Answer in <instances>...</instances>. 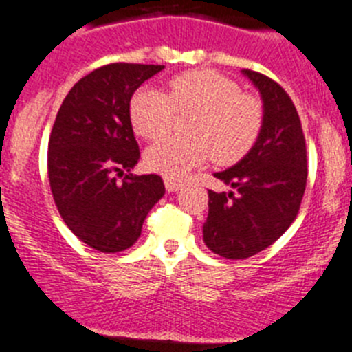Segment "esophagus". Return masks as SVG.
Returning a JSON list of instances; mask_svg holds the SVG:
<instances>
[{"instance_id":"esophagus-1","label":"esophagus","mask_w":352,"mask_h":352,"mask_svg":"<svg viewBox=\"0 0 352 352\" xmlns=\"http://www.w3.org/2000/svg\"><path fill=\"white\" fill-rule=\"evenodd\" d=\"M164 186H166V191H168V192H175V191H179L180 182L177 179H170V177H164Z\"/></svg>"}]
</instances>
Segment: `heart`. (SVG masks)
I'll return each instance as SVG.
<instances>
[{
    "instance_id": "heart-1",
    "label": "heart",
    "mask_w": 352,
    "mask_h": 352,
    "mask_svg": "<svg viewBox=\"0 0 352 352\" xmlns=\"http://www.w3.org/2000/svg\"><path fill=\"white\" fill-rule=\"evenodd\" d=\"M175 112L192 113L191 137L163 138L145 151L147 168L170 179H180L210 157L219 164L236 163L254 147L263 126L261 101L212 69L175 75L168 96L151 87L138 89L128 107L133 131L145 140L163 137Z\"/></svg>"
}]
</instances>
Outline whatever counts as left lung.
Returning a JSON list of instances; mask_svg holds the SVG:
<instances>
[{"label": "left lung", "instance_id": "8db88e82", "mask_svg": "<svg viewBox=\"0 0 352 352\" xmlns=\"http://www.w3.org/2000/svg\"><path fill=\"white\" fill-rule=\"evenodd\" d=\"M263 103V126L254 147L236 164L214 173L239 191H208L204 242L214 254L245 259L275 242L300 210L307 186L302 122L286 91L265 75L242 69Z\"/></svg>", "mask_w": 352, "mask_h": 352}]
</instances>
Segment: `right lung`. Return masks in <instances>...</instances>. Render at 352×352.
<instances>
[{"mask_svg": "<svg viewBox=\"0 0 352 352\" xmlns=\"http://www.w3.org/2000/svg\"><path fill=\"white\" fill-rule=\"evenodd\" d=\"M164 66L113 63L69 89L49 140L54 201L74 235L100 252H121L140 239L151 208L163 198L160 175H126L140 160L129 122L133 93Z\"/></svg>", "mask_w": 352, "mask_h": 352, "instance_id": "1", "label": "right lung"}]
</instances>
